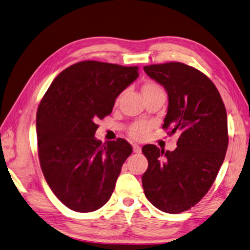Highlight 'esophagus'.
Wrapping results in <instances>:
<instances>
[{
    "label": "esophagus",
    "instance_id": "esophagus-1",
    "mask_svg": "<svg viewBox=\"0 0 250 250\" xmlns=\"http://www.w3.org/2000/svg\"><path fill=\"white\" fill-rule=\"evenodd\" d=\"M132 147H133V152L134 153H141V146H140V145L133 144Z\"/></svg>",
    "mask_w": 250,
    "mask_h": 250
}]
</instances>
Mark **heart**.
Masks as SVG:
<instances>
[{
    "label": "heart",
    "instance_id": "heart-1",
    "mask_svg": "<svg viewBox=\"0 0 250 250\" xmlns=\"http://www.w3.org/2000/svg\"><path fill=\"white\" fill-rule=\"evenodd\" d=\"M157 92H163V89L160 85L155 82H145V83L142 85V94L146 95V94H152V93H157ZM120 97L117 98V102H119ZM152 125L149 122L147 121H139L135 122V124L131 126L130 129V137L133 138L134 140H143L146 138V135L148 134L149 130H151Z\"/></svg>",
    "mask_w": 250,
    "mask_h": 250
}]
</instances>
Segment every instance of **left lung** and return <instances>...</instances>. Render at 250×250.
Masks as SVG:
<instances>
[{"label":"left lung","mask_w":250,"mask_h":250,"mask_svg":"<svg viewBox=\"0 0 250 250\" xmlns=\"http://www.w3.org/2000/svg\"><path fill=\"white\" fill-rule=\"evenodd\" d=\"M143 69L168 95L163 129L180 135L172 152L142 147L148 162L142 186L154 207L176 214L196 206L214 183L229 145L228 115L215 85L194 67L169 62Z\"/></svg>","instance_id":"8db88e82"}]
</instances>
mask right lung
Here are the masks:
<instances>
[{"mask_svg": "<svg viewBox=\"0 0 250 250\" xmlns=\"http://www.w3.org/2000/svg\"><path fill=\"white\" fill-rule=\"evenodd\" d=\"M138 66L82 61L66 67L39 104L36 130L40 166L50 189L76 212H93L111 197L132 146L125 139L102 144L96 122L138 79Z\"/></svg>", "mask_w": 250, "mask_h": 250, "instance_id": "obj_1", "label": "right lung"}]
</instances>
